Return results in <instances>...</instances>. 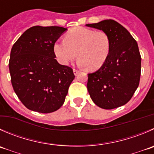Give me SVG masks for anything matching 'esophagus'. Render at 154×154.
Returning <instances> with one entry per match:
<instances>
[{
    "label": "esophagus",
    "mask_w": 154,
    "mask_h": 154,
    "mask_svg": "<svg viewBox=\"0 0 154 154\" xmlns=\"http://www.w3.org/2000/svg\"><path fill=\"white\" fill-rule=\"evenodd\" d=\"M78 73H79L78 70H77V69H75V68H74V75H77V74H78Z\"/></svg>",
    "instance_id": "1"
}]
</instances>
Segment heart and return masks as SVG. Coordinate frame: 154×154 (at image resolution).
I'll use <instances>...</instances> for the list:
<instances>
[{
    "mask_svg": "<svg viewBox=\"0 0 154 154\" xmlns=\"http://www.w3.org/2000/svg\"><path fill=\"white\" fill-rule=\"evenodd\" d=\"M60 64L68 65L76 57L77 64L97 71L104 65L110 51V40L103 31L77 28L65 35V40L58 41L53 47Z\"/></svg>",
    "mask_w": 154,
    "mask_h": 154,
    "instance_id": "b5f03b06",
    "label": "heart"
}]
</instances>
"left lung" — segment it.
Here are the masks:
<instances>
[{
    "instance_id": "left-lung-1",
    "label": "left lung",
    "mask_w": 154,
    "mask_h": 154,
    "mask_svg": "<svg viewBox=\"0 0 154 154\" xmlns=\"http://www.w3.org/2000/svg\"><path fill=\"white\" fill-rule=\"evenodd\" d=\"M86 26L102 30L110 40V51L105 63L97 71L88 74L89 95L103 109L124 105L139 85L141 57L138 44L123 25L112 19Z\"/></svg>"
}]
</instances>
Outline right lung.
<instances>
[{
	"instance_id": "1",
	"label": "right lung",
	"mask_w": 154,
	"mask_h": 154,
	"mask_svg": "<svg viewBox=\"0 0 154 154\" xmlns=\"http://www.w3.org/2000/svg\"><path fill=\"white\" fill-rule=\"evenodd\" d=\"M67 28L33 26L10 52L9 69L14 92L28 109L48 113L60 108L74 79L73 69L56 61L53 47Z\"/></svg>"
}]
</instances>
